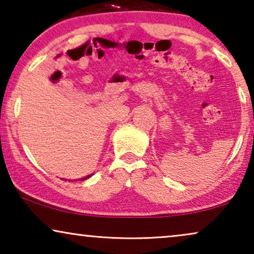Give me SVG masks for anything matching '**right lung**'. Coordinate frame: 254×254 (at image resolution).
<instances>
[{
	"mask_svg": "<svg viewBox=\"0 0 254 254\" xmlns=\"http://www.w3.org/2000/svg\"><path fill=\"white\" fill-rule=\"evenodd\" d=\"M89 177H91V176H88V177H85V178H82V179H83V180H84V179H88Z\"/></svg>",
	"mask_w": 254,
	"mask_h": 254,
	"instance_id": "right-lung-1",
	"label": "right lung"
}]
</instances>
